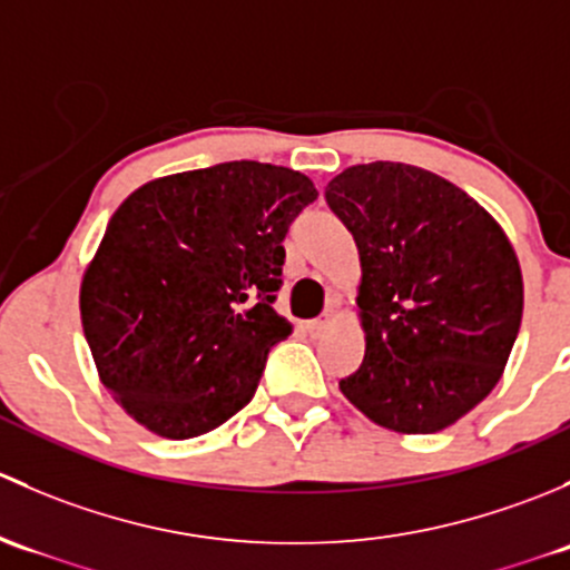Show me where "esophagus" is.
I'll return each instance as SVG.
<instances>
[{"mask_svg": "<svg viewBox=\"0 0 570 570\" xmlns=\"http://www.w3.org/2000/svg\"><path fill=\"white\" fill-rule=\"evenodd\" d=\"M331 322H333L331 314H322L320 320H312L306 327H308V333H312V336H320L322 331H327V327H331Z\"/></svg>", "mask_w": 570, "mask_h": 570, "instance_id": "obj_1", "label": "esophagus"}]
</instances>
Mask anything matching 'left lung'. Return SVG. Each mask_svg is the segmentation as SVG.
<instances>
[{"mask_svg": "<svg viewBox=\"0 0 570 570\" xmlns=\"http://www.w3.org/2000/svg\"><path fill=\"white\" fill-rule=\"evenodd\" d=\"M325 200L361 258L364 361L342 394L381 428H450L502 377L524 312L508 234L471 195L405 163L342 170Z\"/></svg>", "mask_w": 570, "mask_h": 570, "instance_id": "left-lung-1", "label": "left lung"}]
</instances>
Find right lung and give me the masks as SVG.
I'll use <instances>...</instances> for the list:
<instances>
[{
  "instance_id": "1",
  "label": "right lung",
  "mask_w": 570,
  "mask_h": 570,
  "mask_svg": "<svg viewBox=\"0 0 570 570\" xmlns=\"http://www.w3.org/2000/svg\"><path fill=\"white\" fill-rule=\"evenodd\" d=\"M317 198L297 170L223 163L154 178L109 217L79 286L99 381L163 439H195L250 402L269 347L284 237Z\"/></svg>"
}]
</instances>
